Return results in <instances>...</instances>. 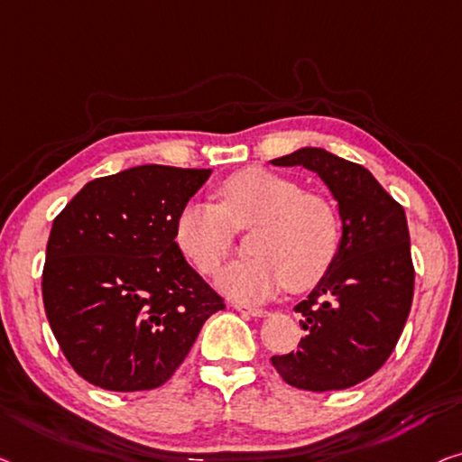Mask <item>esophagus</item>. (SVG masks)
Instances as JSON below:
<instances>
[{"label":"esophagus","instance_id":"1","mask_svg":"<svg viewBox=\"0 0 462 462\" xmlns=\"http://www.w3.org/2000/svg\"><path fill=\"white\" fill-rule=\"evenodd\" d=\"M236 309H238L240 313L251 315V318H270V311H267V309H259V307H243V305H236Z\"/></svg>","mask_w":462,"mask_h":462}]
</instances>
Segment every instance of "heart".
<instances>
[{
    "label": "heart",
    "instance_id": "obj_1",
    "mask_svg": "<svg viewBox=\"0 0 462 462\" xmlns=\"http://www.w3.org/2000/svg\"><path fill=\"white\" fill-rule=\"evenodd\" d=\"M219 203L189 201L176 217L178 249L205 275L230 257L234 232L251 234L246 251L219 275V291L243 302L270 299L286 284L300 292L318 284L332 265L340 240V216L329 199L263 168H246L217 187Z\"/></svg>",
    "mask_w": 462,
    "mask_h": 462
}]
</instances>
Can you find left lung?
<instances>
[{"instance_id": "1", "label": "left lung", "mask_w": 462, "mask_h": 462, "mask_svg": "<svg viewBox=\"0 0 462 462\" xmlns=\"http://www.w3.org/2000/svg\"><path fill=\"white\" fill-rule=\"evenodd\" d=\"M270 163L315 171L338 203L342 224L332 265L294 307L305 338L299 350L272 356V365L294 388H350L382 367L409 318L415 270L407 216L367 168L326 149L302 147Z\"/></svg>"}]
</instances>
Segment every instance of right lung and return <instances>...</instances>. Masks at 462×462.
I'll use <instances>...</instances> for the list:
<instances>
[{
    "label": "right lung",
    "mask_w": 462,
    "mask_h": 462,
    "mask_svg": "<svg viewBox=\"0 0 462 462\" xmlns=\"http://www.w3.org/2000/svg\"><path fill=\"white\" fill-rule=\"evenodd\" d=\"M211 170L136 165L80 189L53 219L43 305L61 353L103 390L160 388L226 307L174 226Z\"/></svg>",
    "instance_id": "1"
}]
</instances>
